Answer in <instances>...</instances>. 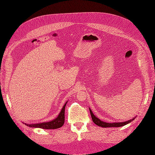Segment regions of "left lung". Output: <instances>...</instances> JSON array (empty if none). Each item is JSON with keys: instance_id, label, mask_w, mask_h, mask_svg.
<instances>
[{"instance_id": "1", "label": "left lung", "mask_w": 155, "mask_h": 155, "mask_svg": "<svg viewBox=\"0 0 155 155\" xmlns=\"http://www.w3.org/2000/svg\"><path fill=\"white\" fill-rule=\"evenodd\" d=\"M89 110H90V112H91V115L92 117V119L93 122L96 125L101 127H122L124 126L127 124H128L129 123H130L131 121H133L136 117L134 118L130 119V120H127L126 121H124V122H114V123H107V122H105V121H101L100 119H99L96 117L94 114L92 113V111L91 110V109L89 108Z\"/></svg>"}]
</instances>
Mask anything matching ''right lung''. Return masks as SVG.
I'll list each match as a JSON object with an SVG mask.
<instances>
[{"label":"right lung","mask_w":155,"mask_h":155,"mask_svg":"<svg viewBox=\"0 0 155 155\" xmlns=\"http://www.w3.org/2000/svg\"><path fill=\"white\" fill-rule=\"evenodd\" d=\"M67 101L63 105V108L61 110V112L58 114L57 118L52 120L50 121H46V122L43 123H38V124H26L23 123L26 125L30 127H35V128H41L43 129H55L58 128H60L62 127L64 122V111H65V107L67 104Z\"/></svg>","instance_id":"obj_1"}]
</instances>
